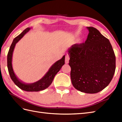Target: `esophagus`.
<instances>
[{
	"label": "esophagus",
	"mask_w": 122,
	"mask_h": 122,
	"mask_svg": "<svg viewBox=\"0 0 122 122\" xmlns=\"http://www.w3.org/2000/svg\"><path fill=\"white\" fill-rule=\"evenodd\" d=\"M69 60H70L69 56L66 55V57H65V63H66V64L69 63Z\"/></svg>",
	"instance_id": "esophagus-1"
}]
</instances>
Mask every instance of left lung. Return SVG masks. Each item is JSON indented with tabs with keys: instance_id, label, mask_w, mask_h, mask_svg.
Returning <instances> with one entry per match:
<instances>
[{
	"instance_id": "8db88e82",
	"label": "left lung",
	"mask_w": 122,
	"mask_h": 122,
	"mask_svg": "<svg viewBox=\"0 0 122 122\" xmlns=\"http://www.w3.org/2000/svg\"><path fill=\"white\" fill-rule=\"evenodd\" d=\"M84 43L68 49L71 79L75 89L96 93L108 86L115 71V56L109 40L93 27Z\"/></svg>"
}]
</instances>
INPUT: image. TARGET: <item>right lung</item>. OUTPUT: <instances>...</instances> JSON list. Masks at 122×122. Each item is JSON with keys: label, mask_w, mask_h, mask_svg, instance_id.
I'll return each mask as SVG.
<instances>
[{"label": "right lung", "mask_w": 122, "mask_h": 122, "mask_svg": "<svg viewBox=\"0 0 122 122\" xmlns=\"http://www.w3.org/2000/svg\"><path fill=\"white\" fill-rule=\"evenodd\" d=\"M30 30V28H27L13 39L8 53L7 66L11 80L19 88L26 92H39L47 88L52 83L55 75L57 74V73L65 63V56H63L60 60L56 62L54 64H52L48 71L39 81L30 84H26L20 81L16 76L12 67V60L13 52L16 44Z\"/></svg>", "instance_id": "1"}]
</instances>
